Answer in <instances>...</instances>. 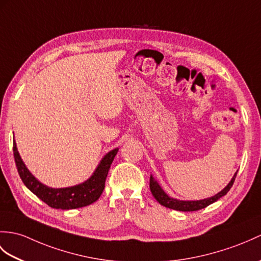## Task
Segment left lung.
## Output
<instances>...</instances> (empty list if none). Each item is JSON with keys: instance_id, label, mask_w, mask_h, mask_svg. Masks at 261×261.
I'll return each instance as SVG.
<instances>
[{"instance_id": "obj_1", "label": "left lung", "mask_w": 261, "mask_h": 261, "mask_svg": "<svg viewBox=\"0 0 261 261\" xmlns=\"http://www.w3.org/2000/svg\"><path fill=\"white\" fill-rule=\"evenodd\" d=\"M237 172L234 173L231 181H230L229 185L222 191L217 193V195L214 197L208 198V199H203V200H198V201H180V200L170 198L168 195H166L165 191L161 189L160 186L156 184V181L152 177H150V190H151V193H152V196L155 198L156 201L169 209H173V210H178V211H197V210L208 207L209 204L216 202L218 199H220L221 197L225 196L226 193L230 189H231V187L234 182L236 175H237Z\"/></svg>"}]
</instances>
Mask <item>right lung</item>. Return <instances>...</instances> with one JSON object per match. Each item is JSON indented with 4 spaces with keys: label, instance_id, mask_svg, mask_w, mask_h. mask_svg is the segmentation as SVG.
I'll list each match as a JSON object with an SVG mask.
<instances>
[{
    "label": "right lung",
    "instance_id": "right-lung-1",
    "mask_svg": "<svg viewBox=\"0 0 261 261\" xmlns=\"http://www.w3.org/2000/svg\"><path fill=\"white\" fill-rule=\"evenodd\" d=\"M119 149L110 151L100 162L99 167L96 168L93 175L86 182L70 188H60V189H53L36 180L33 175L30 173L24 165L21 156L17 152L16 144L13 141V154L17 172L20 174L23 184L27 186L28 189L31 190L34 195L40 198L42 201L54 209H76L82 208L95 202L101 196L105 189L106 179L110 169L111 163L116 156Z\"/></svg>",
    "mask_w": 261,
    "mask_h": 261
}]
</instances>
